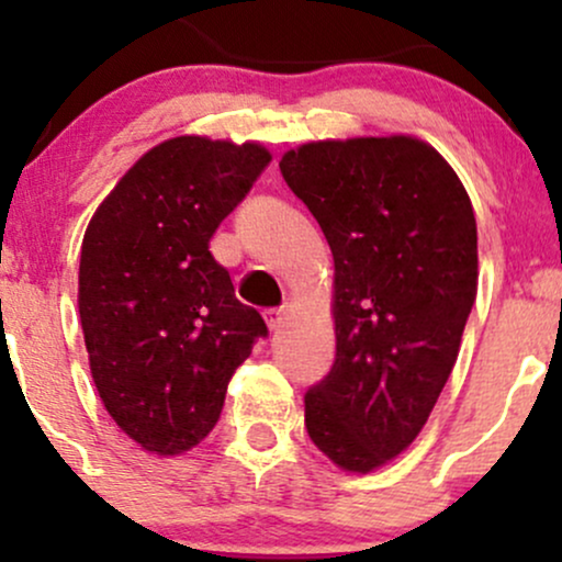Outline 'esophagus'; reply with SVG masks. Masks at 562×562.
<instances>
[{"mask_svg":"<svg viewBox=\"0 0 562 562\" xmlns=\"http://www.w3.org/2000/svg\"><path fill=\"white\" fill-rule=\"evenodd\" d=\"M263 319H267L269 330H280V327L285 325V308H267V312H263Z\"/></svg>","mask_w":562,"mask_h":562,"instance_id":"34e87169","label":"esophagus"}]
</instances>
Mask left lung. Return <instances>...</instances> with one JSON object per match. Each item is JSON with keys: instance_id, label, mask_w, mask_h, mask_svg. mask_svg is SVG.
<instances>
[{"instance_id": "obj_1", "label": "left lung", "mask_w": 562, "mask_h": 562, "mask_svg": "<svg viewBox=\"0 0 562 562\" xmlns=\"http://www.w3.org/2000/svg\"><path fill=\"white\" fill-rule=\"evenodd\" d=\"M335 261V362L303 396L308 438L370 473L420 434L479 290V232L457 173L412 137L308 142L280 160Z\"/></svg>"}]
</instances>
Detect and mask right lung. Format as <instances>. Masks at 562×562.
<instances>
[{
    "label": "right lung",
    "mask_w": 562,
    "mask_h": 562,
    "mask_svg": "<svg viewBox=\"0 0 562 562\" xmlns=\"http://www.w3.org/2000/svg\"><path fill=\"white\" fill-rule=\"evenodd\" d=\"M261 145L173 137L102 200L81 245L79 314L102 404L128 438L179 454L214 430L267 322L209 250L267 169Z\"/></svg>",
    "instance_id": "obj_1"
}]
</instances>
